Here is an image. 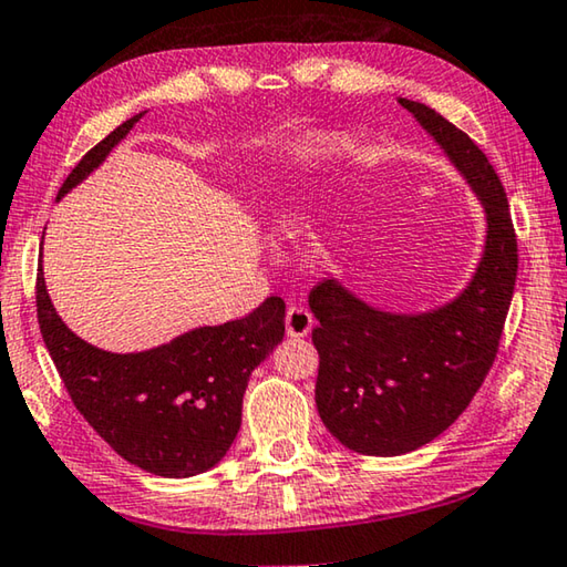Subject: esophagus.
<instances>
[{
  "mask_svg": "<svg viewBox=\"0 0 567 567\" xmlns=\"http://www.w3.org/2000/svg\"><path fill=\"white\" fill-rule=\"evenodd\" d=\"M311 327L313 319L303 307H289V311H286V334L289 337H307Z\"/></svg>",
  "mask_w": 567,
  "mask_h": 567,
  "instance_id": "34e87169",
  "label": "esophagus"
}]
</instances>
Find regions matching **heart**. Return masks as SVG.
Segmentation results:
<instances>
[{
  "instance_id": "1",
  "label": "heart",
  "mask_w": 567,
  "mask_h": 567,
  "mask_svg": "<svg viewBox=\"0 0 567 567\" xmlns=\"http://www.w3.org/2000/svg\"><path fill=\"white\" fill-rule=\"evenodd\" d=\"M342 150V144L337 138H327V136H313L309 142H303L296 146L293 152V174H299V179H307V174L313 169H319L321 164H327L329 159H334V154ZM299 185V182H296ZM296 189V187H293ZM301 205V193H289L281 199V210H291L296 213Z\"/></svg>"
}]
</instances>
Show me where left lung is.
Instances as JSON below:
<instances>
[{
    "mask_svg": "<svg viewBox=\"0 0 567 567\" xmlns=\"http://www.w3.org/2000/svg\"><path fill=\"white\" fill-rule=\"evenodd\" d=\"M400 106L468 182L486 215L484 254L456 299L421 313L370 307L329 278L309 293L319 352L317 411L334 439L364 456H400L466 411L489 372L517 278L507 193L486 154L425 103Z\"/></svg>",
    "mask_w": 567,
    "mask_h": 567,
    "instance_id": "left-lung-1",
    "label": "left lung"
}]
</instances>
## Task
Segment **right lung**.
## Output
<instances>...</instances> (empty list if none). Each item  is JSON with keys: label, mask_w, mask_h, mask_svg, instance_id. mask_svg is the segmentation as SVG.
<instances>
[{"label": "right lung", "mask_w": 567, "mask_h": 567, "mask_svg": "<svg viewBox=\"0 0 567 567\" xmlns=\"http://www.w3.org/2000/svg\"><path fill=\"white\" fill-rule=\"evenodd\" d=\"M136 113L93 146L60 187L58 199L101 167L132 132ZM38 321L68 395L121 458L144 472L185 478L220 461L240 431L243 393L284 339L286 303L271 296L246 319L197 327L146 352L116 354L73 334L52 307L38 268Z\"/></svg>", "instance_id": "1"}]
</instances>
